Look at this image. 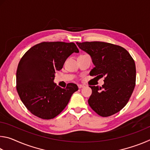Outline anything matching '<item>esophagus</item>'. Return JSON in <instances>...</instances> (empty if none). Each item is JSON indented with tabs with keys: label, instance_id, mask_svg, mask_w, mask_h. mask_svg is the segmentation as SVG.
<instances>
[{
	"label": "esophagus",
	"instance_id": "obj_1",
	"mask_svg": "<svg viewBox=\"0 0 150 150\" xmlns=\"http://www.w3.org/2000/svg\"><path fill=\"white\" fill-rule=\"evenodd\" d=\"M77 86H78V87H79V88H81L84 87V85H78Z\"/></svg>",
	"mask_w": 150,
	"mask_h": 150
}]
</instances>
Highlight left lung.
Here are the masks:
<instances>
[{"label": "left lung", "instance_id": "left-lung-1", "mask_svg": "<svg viewBox=\"0 0 150 150\" xmlns=\"http://www.w3.org/2000/svg\"><path fill=\"white\" fill-rule=\"evenodd\" d=\"M77 44L92 58L95 67L90 75L105 77L102 87L89 86L92 94L88 105L103 117L117 113L128 103L135 87L136 71L133 58L124 47L110 43L85 42Z\"/></svg>", "mask_w": 150, "mask_h": 150}]
</instances>
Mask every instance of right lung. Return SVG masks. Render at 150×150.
Returning a JSON list of instances; mask_svg holds the SVG:
<instances>
[{
	"label": "right lung",
	"mask_w": 150,
	"mask_h": 150,
	"mask_svg": "<svg viewBox=\"0 0 150 150\" xmlns=\"http://www.w3.org/2000/svg\"><path fill=\"white\" fill-rule=\"evenodd\" d=\"M74 43L44 42L25 53L18 65L16 90L30 112L50 120L62 112L73 93L79 88L74 83L61 88L54 83L56 71L62 69L73 53H79Z\"/></svg>",
	"instance_id": "right-lung-1"
}]
</instances>
